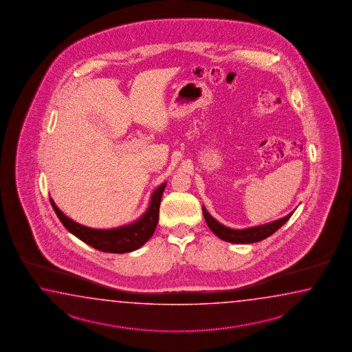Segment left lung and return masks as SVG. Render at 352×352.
<instances>
[{
	"mask_svg": "<svg viewBox=\"0 0 352 352\" xmlns=\"http://www.w3.org/2000/svg\"><path fill=\"white\" fill-rule=\"evenodd\" d=\"M202 212H204V217H205L211 232H214L220 239L229 241V243H235V244H250V243H256V241L268 238L272 234L277 232L282 225H285L293 214L292 211L287 217L268 223V224L235 230V229H230V228H226L224 225L220 224L210 215L208 210L205 209V206H202Z\"/></svg>",
	"mask_w": 352,
	"mask_h": 352,
	"instance_id": "obj_1",
	"label": "left lung"
}]
</instances>
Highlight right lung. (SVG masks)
Listing matches in <instances>:
<instances>
[{
  "mask_svg": "<svg viewBox=\"0 0 352 352\" xmlns=\"http://www.w3.org/2000/svg\"><path fill=\"white\" fill-rule=\"evenodd\" d=\"M166 182L158 186L151 197L150 206L138 220L132 224L124 225L116 229H91L88 226L78 224L74 220L61 212V210L55 205L53 199L50 202L54 211L59 217L60 221L76 238L84 241L90 247L96 248L105 253H117L123 254L128 252H133L135 249L142 247L143 244L153 235L157 226L158 214H160V204L161 197L165 190Z\"/></svg>",
  "mask_w": 352,
  "mask_h": 352,
  "instance_id": "add662e5",
  "label": "right lung"
}]
</instances>
